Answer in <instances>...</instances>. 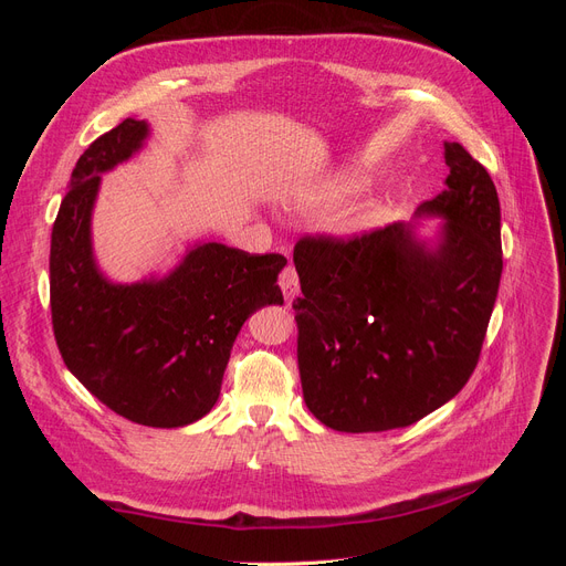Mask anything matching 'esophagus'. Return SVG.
Here are the masks:
<instances>
[{"mask_svg":"<svg viewBox=\"0 0 566 566\" xmlns=\"http://www.w3.org/2000/svg\"><path fill=\"white\" fill-rule=\"evenodd\" d=\"M279 285L283 290V297L285 302H293L300 293V276L293 264H287L281 273H279Z\"/></svg>","mask_w":566,"mask_h":566,"instance_id":"34e87169","label":"esophagus"}]
</instances>
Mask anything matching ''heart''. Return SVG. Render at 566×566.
I'll use <instances>...</instances> for the list:
<instances>
[{"label": "heart", "instance_id": "1", "mask_svg": "<svg viewBox=\"0 0 566 566\" xmlns=\"http://www.w3.org/2000/svg\"><path fill=\"white\" fill-rule=\"evenodd\" d=\"M356 188H358V179H356V177H352V175H345V177L337 179V181L331 186L328 198H333V200H337V198H345V196L354 193Z\"/></svg>", "mask_w": 566, "mask_h": 566}]
</instances>
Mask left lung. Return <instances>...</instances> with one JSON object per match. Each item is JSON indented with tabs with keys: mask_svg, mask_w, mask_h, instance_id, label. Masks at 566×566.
I'll return each instance as SVG.
<instances>
[{
	"mask_svg": "<svg viewBox=\"0 0 566 566\" xmlns=\"http://www.w3.org/2000/svg\"><path fill=\"white\" fill-rule=\"evenodd\" d=\"M447 217L434 250L403 224L295 245L297 366L306 408L331 430L387 432L453 399L479 364L503 273L501 202L482 163L447 144Z\"/></svg>",
	"mask_w": 566,
	"mask_h": 566,
	"instance_id": "1",
	"label": "left lung"
}]
</instances>
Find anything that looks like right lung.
Returning <instances> with one entry per match:
<instances>
[{
  "instance_id": "1",
  "label": "right lung",
  "mask_w": 566,
  "mask_h": 566,
  "mask_svg": "<svg viewBox=\"0 0 566 566\" xmlns=\"http://www.w3.org/2000/svg\"><path fill=\"white\" fill-rule=\"evenodd\" d=\"M148 127L123 119L82 153L51 231L49 304L63 364L113 413L146 427L196 422L219 399L245 318L283 304L285 256L202 243L163 281L101 276L90 219L101 172L139 150Z\"/></svg>"
}]
</instances>
